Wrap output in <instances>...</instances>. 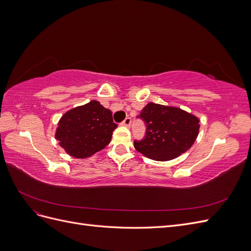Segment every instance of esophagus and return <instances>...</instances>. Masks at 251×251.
Segmentation results:
<instances>
[{
  "mask_svg": "<svg viewBox=\"0 0 251 251\" xmlns=\"http://www.w3.org/2000/svg\"><path fill=\"white\" fill-rule=\"evenodd\" d=\"M131 123H132V120H131V118L130 117H127V118H126L124 121H123V126H126V127H130L131 126Z\"/></svg>",
  "mask_w": 251,
  "mask_h": 251,
  "instance_id": "1",
  "label": "esophagus"
}]
</instances>
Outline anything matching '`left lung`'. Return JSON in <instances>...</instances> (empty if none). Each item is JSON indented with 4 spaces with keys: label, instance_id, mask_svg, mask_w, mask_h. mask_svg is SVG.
I'll use <instances>...</instances> for the list:
<instances>
[{
    "label": "left lung",
    "instance_id": "left-lung-1",
    "mask_svg": "<svg viewBox=\"0 0 251 251\" xmlns=\"http://www.w3.org/2000/svg\"><path fill=\"white\" fill-rule=\"evenodd\" d=\"M147 126V133L134 147L139 153L156 161L177 158L196 141L199 134V118L177 107L148 103L137 116Z\"/></svg>",
    "mask_w": 251,
    "mask_h": 251
}]
</instances>
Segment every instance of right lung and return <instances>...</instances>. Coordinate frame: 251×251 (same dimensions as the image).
I'll return each mask as SVG.
<instances>
[{
	"label": "right lung",
	"instance_id": "right-lung-1",
	"mask_svg": "<svg viewBox=\"0 0 251 251\" xmlns=\"http://www.w3.org/2000/svg\"><path fill=\"white\" fill-rule=\"evenodd\" d=\"M117 125L112 112L97 100L66 112L59 119L55 138L67 154L85 159L108 146Z\"/></svg>",
	"mask_w": 251,
	"mask_h": 251
}]
</instances>
